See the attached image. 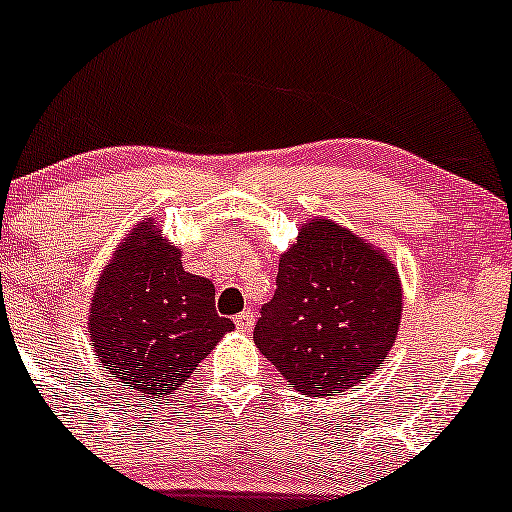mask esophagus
<instances>
[{
    "label": "esophagus",
    "mask_w": 512,
    "mask_h": 512,
    "mask_svg": "<svg viewBox=\"0 0 512 512\" xmlns=\"http://www.w3.org/2000/svg\"><path fill=\"white\" fill-rule=\"evenodd\" d=\"M233 322H236L238 331H252V326H255V315H252L250 310H245V312H240V315H236Z\"/></svg>",
    "instance_id": "1"
}]
</instances>
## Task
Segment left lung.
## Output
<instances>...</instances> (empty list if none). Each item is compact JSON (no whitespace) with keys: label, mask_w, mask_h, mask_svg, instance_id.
<instances>
[{"label":"left lung","mask_w":512,"mask_h":512,"mask_svg":"<svg viewBox=\"0 0 512 512\" xmlns=\"http://www.w3.org/2000/svg\"><path fill=\"white\" fill-rule=\"evenodd\" d=\"M403 312L398 269L336 221L312 219L279 260L257 348L303 396H334L381 369Z\"/></svg>","instance_id":"obj_1"}]
</instances>
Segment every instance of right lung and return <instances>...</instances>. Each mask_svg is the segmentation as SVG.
<instances>
[{"label": "right lung", "mask_w": 512, "mask_h": 512, "mask_svg": "<svg viewBox=\"0 0 512 512\" xmlns=\"http://www.w3.org/2000/svg\"><path fill=\"white\" fill-rule=\"evenodd\" d=\"M233 322L217 315L214 283L183 269L181 250L140 221L104 267L88 331L104 372L143 396L176 391Z\"/></svg>", "instance_id": "obj_1"}]
</instances>
